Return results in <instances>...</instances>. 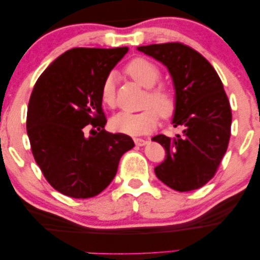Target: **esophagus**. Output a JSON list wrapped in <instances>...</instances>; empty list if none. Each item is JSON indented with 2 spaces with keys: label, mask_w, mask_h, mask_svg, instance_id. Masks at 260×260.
Returning <instances> with one entry per match:
<instances>
[{
  "label": "esophagus",
  "mask_w": 260,
  "mask_h": 260,
  "mask_svg": "<svg viewBox=\"0 0 260 260\" xmlns=\"http://www.w3.org/2000/svg\"><path fill=\"white\" fill-rule=\"evenodd\" d=\"M135 144L137 146H145L147 144V140L142 139V138H135Z\"/></svg>",
  "instance_id": "1"
}]
</instances>
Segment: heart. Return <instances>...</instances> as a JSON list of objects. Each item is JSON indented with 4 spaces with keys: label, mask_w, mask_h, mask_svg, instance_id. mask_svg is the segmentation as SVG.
<instances>
[{
    "label": "heart",
    "mask_w": 260,
    "mask_h": 260,
    "mask_svg": "<svg viewBox=\"0 0 260 260\" xmlns=\"http://www.w3.org/2000/svg\"><path fill=\"white\" fill-rule=\"evenodd\" d=\"M126 75L143 87L147 88L143 105L146 108L138 113L121 112L110 120V127L116 133L129 136L150 134L156 127L161 117H169L176 108V94L168 85L159 83L161 71L145 57H136L125 68ZM101 100L108 107H114L116 100L115 77L108 75L101 85Z\"/></svg>",
    "instance_id": "heart-1"
}]
</instances>
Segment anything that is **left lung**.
I'll return each mask as SVG.
<instances>
[{
  "mask_svg": "<svg viewBox=\"0 0 260 260\" xmlns=\"http://www.w3.org/2000/svg\"><path fill=\"white\" fill-rule=\"evenodd\" d=\"M138 50L168 68L176 91L173 124L180 134L152 138L167 153L155 175L180 192L202 188L215 175L231 138L232 109L222 82L202 54L181 42Z\"/></svg>",
  "mask_w": 260,
  "mask_h": 260,
  "instance_id": "1",
  "label": "left lung"
}]
</instances>
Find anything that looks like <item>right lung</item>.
<instances>
[{"mask_svg":"<svg viewBox=\"0 0 260 260\" xmlns=\"http://www.w3.org/2000/svg\"><path fill=\"white\" fill-rule=\"evenodd\" d=\"M126 52L127 47L69 49L34 85L26 117L32 154L47 182L68 197L99 194L135 146L130 136L105 130L100 95L104 79ZM88 128L93 135L86 138Z\"/></svg>","mask_w":260,"mask_h":260,"instance_id":"obj_1","label":"right lung"}]
</instances>
